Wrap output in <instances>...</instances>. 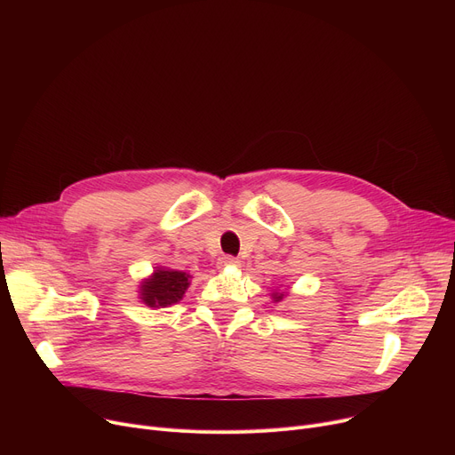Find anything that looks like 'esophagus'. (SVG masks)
<instances>
[{
    "mask_svg": "<svg viewBox=\"0 0 455 455\" xmlns=\"http://www.w3.org/2000/svg\"><path fill=\"white\" fill-rule=\"evenodd\" d=\"M235 266H240V261H237V258H234V256H223L218 259V269L235 267Z\"/></svg>",
    "mask_w": 455,
    "mask_h": 455,
    "instance_id": "1",
    "label": "esophagus"
}]
</instances>
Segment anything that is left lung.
I'll use <instances>...</instances> for the list:
<instances>
[{"label": "left lung", "instance_id": "obj_1", "mask_svg": "<svg viewBox=\"0 0 455 455\" xmlns=\"http://www.w3.org/2000/svg\"><path fill=\"white\" fill-rule=\"evenodd\" d=\"M285 297H288V291H280V290H275V291L271 293V299H273V302H280V300H283Z\"/></svg>", "mask_w": 455, "mask_h": 455}]
</instances>
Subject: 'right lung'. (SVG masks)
Wrapping results in <instances>:
<instances>
[{"label": "right lung", "instance_id": "obj_1", "mask_svg": "<svg viewBox=\"0 0 455 455\" xmlns=\"http://www.w3.org/2000/svg\"><path fill=\"white\" fill-rule=\"evenodd\" d=\"M191 275L158 266L138 285V299L149 307H167L182 300Z\"/></svg>", "mask_w": 455, "mask_h": 455}]
</instances>
